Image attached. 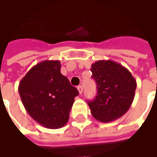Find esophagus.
<instances>
[{"label":"esophagus","mask_w":157,"mask_h":157,"mask_svg":"<svg viewBox=\"0 0 157 157\" xmlns=\"http://www.w3.org/2000/svg\"><path fill=\"white\" fill-rule=\"evenodd\" d=\"M77 88H78V93H79L80 94H82V93H83V86H81V85L78 86Z\"/></svg>","instance_id":"esophagus-1"}]
</instances>
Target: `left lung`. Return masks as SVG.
Instances as JSON below:
<instances>
[{"label": "left lung", "mask_w": 157, "mask_h": 157, "mask_svg": "<svg viewBox=\"0 0 157 157\" xmlns=\"http://www.w3.org/2000/svg\"><path fill=\"white\" fill-rule=\"evenodd\" d=\"M98 95L88 102L92 115L102 122L123 116L134 99L136 82L128 69L113 60H98L92 64Z\"/></svg>", "instance_id": "obj_1"}]
</instances>
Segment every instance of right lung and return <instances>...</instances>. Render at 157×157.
Returning <instances> with one entry per match:
<instances>
[{"mask_svg":"<svg viewBox=\"0 0 157 157\" xmlns=\"http://www.w3.org/2000/svg\"><path fill=\"white\" fill-rule=\"evenodd\" d=\"M59 60H44L29 69L19 84L25 110L35 121L49 129L68 122L77 88L60 73Z\"/></svg>","mask_w":157,"mask_h":157,"instance_id":"1","label":"right lung"}]
</instances>
